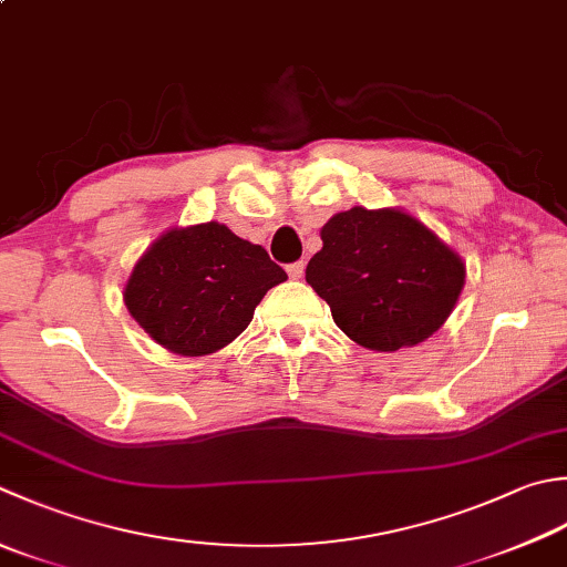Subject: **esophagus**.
Masks as SVG:
<instances>
[{"mask_svg": "<svg viewBox=\"0 0 567 567\" xmlns=\"http://www.w3.org/2000/svg\"><path fill=\"white\" fill-rule=\"evenodd\" d=\"M287 275H290L292 280H299V277L305 275V260H297L292 265H287Z\"/></svg>", "mask_w": 567, "mask_h": 567, "instance_id": "34e87169", "label": "esophagus"}]
</instances>
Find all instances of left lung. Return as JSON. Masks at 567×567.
Returning <instances> with one entry per match:
<instances>
[{
  "label": "left lung",
  "instance_id": "obj_1",
  "mask_svg": "<svg viewBox=\"0 0 567 567\" xmlns=\"http://www.w3.org/2000/svg\"><path fill=\"white\" fill-rule=\"evenodd\" d=\"M321 243L307 282L343 334L365 349L415 347L457 305L462 258L403 210L353 206L329 218Z\"/></svg>",
  "mask_w": 567,
  "mask_h": 567
}]
</instances>
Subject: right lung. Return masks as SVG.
<instances>
[{"label": "right lung", "instance_id": "add662e5", "mask_svg": "<svg viewBox=\"0 0 567 567\" xmlns=\"http://www.w3.org/2000/svg\"><path fill=\"white\" fill-rule=\"evenodd\" d=\"M285 280L268 250L210 220L164 233L132 270L125 305L164 349L204 357L236 339L265 292Z\"/></svg>", "mask_w": 567, "mask_h": 567}]
</instances>
